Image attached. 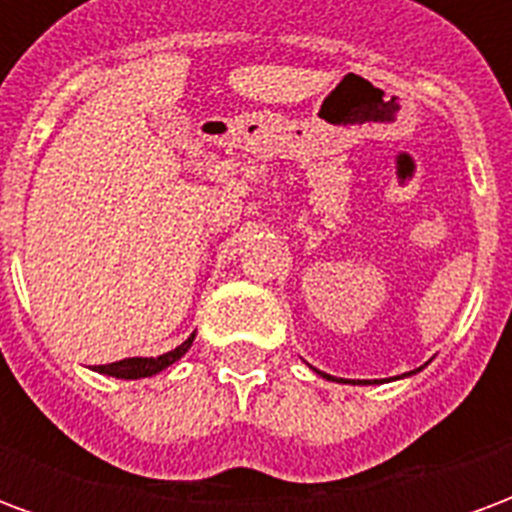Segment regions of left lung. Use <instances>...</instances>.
I'll return each instance as SVG.
<instances>
[{
  "instance_id": "8db88e82",
  "label": "left lung",
  "mask_w": 512,
  "mask_h": 512,
  "mask_svg": "<svg viewBox=\"0 0 512 512\" xmlns=\"http://www.w3.org/2000/svg\"><path fill=\"white\" fill-rule=\"evenodd\" d=\"M326 378H332V376H326Z\"/></svg>"
}]
</instances>
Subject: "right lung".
<instances>
[{
    "label": "right lung",
    "instance_id": "add662e5",
    "mask_svg": "<svg viewBox=\"0 0 512 512\" xmlns=\"http://www.w3.org/2000/svg\"><path fill=\"white\" fill-rule=\"evenodd\" d=\"M191 343H194V334H191L186 343H180L175 351L156 356V359H142V356H134V359H120V362H112V365H98L95 370H98V373H106V376H115V378L156 376V373H161V370H167L169 365H175L180 356L189 351Z\"/></svg>",
    "mask_w": 512,
    "mask_h": 512
}]
</instances>
